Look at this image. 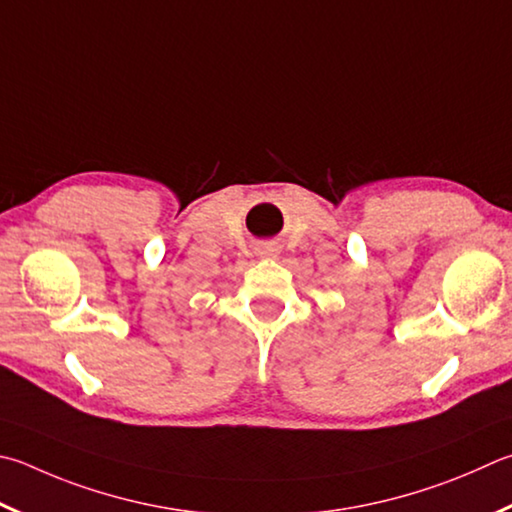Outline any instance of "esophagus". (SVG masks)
<instances>
[{
	"label": "esophagus",
	"mask_w": 512,
	"mask_h": 512,
	"mask_svg": "<svg viewBox=\"0 0 512 512\" xmlns=\"http://www.w3.org/2000/svg\"><path fill=\"white\" fill-rule=\"evenodd\" d=\"M257 257L277 259L280 257V248H277L275 244H262V246H257Z\"/></svg>",
	"instance_id": "esophagus-1"
}]
</instances>
